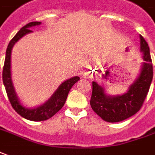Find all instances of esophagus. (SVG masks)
Returning <instances> with one entry per match:
<instances>
[{
	"label": "esophagus",
	"mask_w": 155,
	"mask_h": 155,
	"mask_svg": "<svg viewBox=\"0 0 155 155\" xmlns=\"http://www.w3.org/2000/svg\"><path fill=\"white\" fill-rule=\"evenodd\" d=\"M83 75H84L85 77H86V76H87V77H90V74H88L87 72H86V73H83Z\"/></svg>",
	"instance_id": "obj_1"
}]
</instances>
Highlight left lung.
Returning <instances> with one entry per match:
<instances>
[{"instance_id": "8db88e82", "label": "left lung", "mask_w": 155, "mask_h": 155, "mask_svg": "<svg viewBox=\"0 0 155 155\" xmlns=\"http://www.w3.org/2000/svg\"><path fill=\"white\" fill-rule=\"evenodd\" d=\"M141 51L143 60L139 77L121 96L109 97L97 82H92L90 104L98 116L108 122H120L134 115L142 108L153 80V65L149 47L144 38L140 35Z\"/></svg>"}]
</instances>
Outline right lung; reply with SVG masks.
<instances>
[{
  "instance_id": "right-lung-1",
  "label": "right lung",
  "mask_w": 155,
  "mask_h": 155,
  "mask_svg": "<svg viewBox=\"0 0 155 155\" xmlns=\"http://www.w3.org/2000/svg\"><path fill=\"white\" fill-rule=\"evenodd\" d=\"M41 22H31L26 25H25L22 29H20L16 35L9 42L8 47L6 51V58H5V63L3 66L2 71V80L3 84L6 88L7 97L11 103L12 108H14L17 113L22 117L25 118L27 120H32V121H42L48 120L52 117L56 113H58L65 104V101L67 99V97L70 91L71 87L80 80V77L74 76V77L69 79L68 81L62 83L58 90L54 92V94L43 104L41 106H39L38 108H26L22 104H20L19 101L16 96L14 88L12 86V82L11 79V52L12 48L14 46L16 42L22 38L26 34L32 32L30 29L31 27L35 25H41Z\"/></svg>"
}]
</instances>
